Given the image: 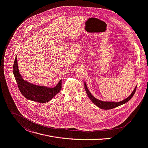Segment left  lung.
Returning <instances> with one entry per match:
<instances>
[{
  "instance_id": "obj_1",
  "label": "left lung",
  "mask_w": 148,
  "mask_h": 148,
  "mask_svg": "<svg viewBox=\"0 0 148 148\" xmlns=\"http://www.w3.org/2000/svg\"><path fill=\"white\" fill-rule=\"evenodd\" d=\"M84 87H85V90H86V91L87 94V95H88L89 99L91 100V101L94 104H96L97 106H98L99 108H100L101 109H104V110L112 109L113 108H115V107H118L120 105H122V104L127 103V101H129L132 98V97L134 95V94L135 93V91H136V87L134 89V90L132 92L131 95L127 98L125 99V100H122V101L112 102V101H101V100H99L97 99L90 93L88 89L87 88V85H86V83H84Z\"/></svg>"
}]
</instances>
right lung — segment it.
I'll return each mask as SVG.
<instances>
[{"mask_svg": "<svg viewBox=\"0 0 148 148\" xmlns=\"http://www.w3.org/2000/svg\"><path fill=\"white\" fill-rule=\"evenodd\" d=\"M17 60L16 57L13 67V75L21 92L26 99L38 103H46L50 101L60 91L62 87L61 79L53 88L34 85L25 81L19 73Z\"/></svg>", "mask_w": 148, "mask_h": 148, "instance_id": "add662e5", "label": "right lung"}]
</instances>
